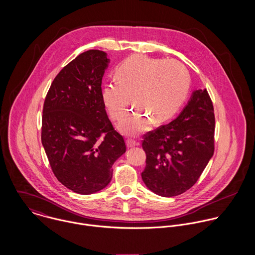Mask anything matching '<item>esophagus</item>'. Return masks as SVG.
Instances as JSON below:
<instances>
[{"label":"esophagus","mask_w":255,"mask_h":255,"mask_svg":"<svg viewBox=\"0 0 255 255\" xmlns=\"http://www.w3.org/2000/svg\"><path fill=\"white\" fill-rule=\"evenodd\" d=\"M138 143L132 139V138H127V145L128 147H133V146L137 145Z\"/></svg>","instance_id":"34e87169"}]
</instances>
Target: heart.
<instances>
[{"label":"heart","mask_w":255,"mask_h":255,"mask_svg":"<svg viewBox=\"0 0 255 255\" xmlns=\"http://www.w3.org/2000/svg\"><path fill=\"white\" fill-rule=\"evenodd\" d=\"M116 77L117 80L104 86L102 98L111 118L116 120L132 96L135 106L119 122V128L127 134L146 131L151 120L155 124L169 120L182 105L189 88V74L180 62L141 55L123 62Z\"/></svg>","instance_id":"1"}]
</instances>
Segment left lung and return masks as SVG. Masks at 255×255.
Instances as JSON below:
<instances>
[{"mask_svg": "<svg viewBox=\"0 0 255 255\" xmlns=\"http://www.w3.org/2000/svg\"><path fill=\"white\" fill-rule=\"evenodd\" d=\"M214 132L212 100L206 89L195 90L177 119L143 135L146 186L165 197L188 190L214 154Z\"/></svg>", "mask_w": 255, "mask_h": 255, "instance_id": "obj_1", "label": "left lung"}]
</instances>
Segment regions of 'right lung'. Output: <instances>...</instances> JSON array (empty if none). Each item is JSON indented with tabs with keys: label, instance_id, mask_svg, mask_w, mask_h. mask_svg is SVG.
<instances>
[{
	"label": "right lung",
	"instance_id": "1",
	"mask_svg": "<svg viewBox=\"0 0 255 255\" xmlns=\"http://www.w3.org/2000/svg\"><path fill=\"white\" fill-rule=\"evenodd\" d=\"M109 62L99 50L78 55L54 78L43 106L41 140L51 169L59 182L79 194L105 188L113 164L127 149L102 98Z\"/></svg>",
	"mask_w": 255,
	"mask_h": 255
}]
</instances>
